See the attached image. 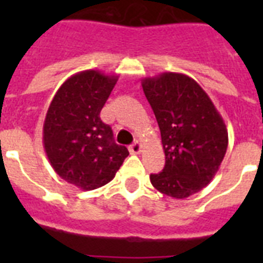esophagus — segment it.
Wrapping results in <instances>:
<instances>
[{"instance_id":"1","label":"esophagus","mask_w":263,"mask_h":263,"mask_svg":"<svg viewBox=\"0 0 263 263\" xmlns=\"http://www.w3.org/2000/svg\"><path fill=\"white\" fill-rule=\"evenodd\" d=\"M129 152H131L132 154H140V152H142V144L136 140V142H134V143L129 146Z\"/></svg>"}]
</instances>
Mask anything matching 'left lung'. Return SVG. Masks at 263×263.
Wrapping results in <instances>:
<instances>
[{"label":"left lung","instance_id":"left-lung-1","mask_svg":"<svg viewBox=\"0 0 263 263\" xmlns=\"http://www.w3.org/2000/svg\"><path fill=\"white\" fill-rule=\"evenodd\" d=\"M156 115L165 153L162 172L150 175L156 190L184 199L216 176L228 147V129L218 110L195 80L164 72L142 80Z\"/></svg>","mask_w":263,"mask_h":263}]
</instances>
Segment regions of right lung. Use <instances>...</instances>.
Segmentation results:
<instances>
[{
	"label": "right lung",
	"mask_w": 263,
	"mask_h": 263,
	"mask_svg": "<svg viewBox=\"0 0 263 263\" xmlns=\"http://www.w3.org/2000/svg\"><path fill=\"white\" fill-rule=\"evenodd\" d=\"M116 75L87 69L61 84L43 123V147L54 172L83 191L107 184L128 157L99 117Z\"/></svg>",
	"instance_id": "1"
}]
</instances>
